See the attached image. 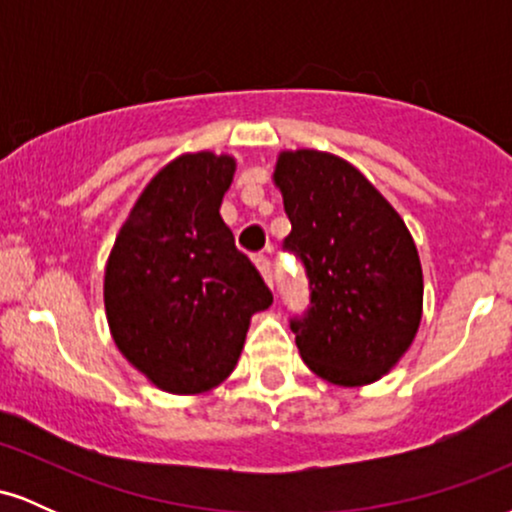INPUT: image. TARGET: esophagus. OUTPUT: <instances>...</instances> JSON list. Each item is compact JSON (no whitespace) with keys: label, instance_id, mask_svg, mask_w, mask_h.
I'll return each mask as SVG.
<instances>
[{"label":"esophagus","instance_id":"34e87169","mask_svg":"<svg viewBox=\"0 0 512 512\" xmlns=\"http://www.w3.org/2000/svg\"><path fill=\"white\" fill-rule=\"evenodd\" d=\"M255 267L260 269L262 279L267 281V286H274V276H272V262H269L267 255H257L255 257Z\"/></svg>","mask_w":512,"mask_h":512}]
</instances>
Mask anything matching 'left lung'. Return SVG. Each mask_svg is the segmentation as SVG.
Returning <instances> with one entry per match:
<instances>
[{"mask_svg":"<svg viewBox=\"0 0 512 512\" xmlns=\"http://www.w3.org/2000/svg\"><path fill=\"white\" fill-rule=\"evenodd\" d=\"M274 185L310 281V310L291 320L298 354L322 380L375 383L407 354L424 313L419 250L402 216L344 158L281 151Z\"/></svg>","mask_w":512,"mask_h":512,"instance_id":"8db88e82","label":"left lung"}]
</instances>
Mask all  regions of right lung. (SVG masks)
<instances>
[{"instance_id": "1", "label": "right lung", "mask_w": 512, "mask_h": 512, "mask_svg": "<svg viewBox=\"0 0 512 512\" xmlns=\"http://www.w3.org/2000/svg\"><path fill=\"white\" fill-rule=\"evenodd\" d=\"M236 158L192 151L134 202L105 264L103 301L120 354L170 395H202L236 368L250 317L272 305L221 219Z\"/></svg>"}]
</instances>
